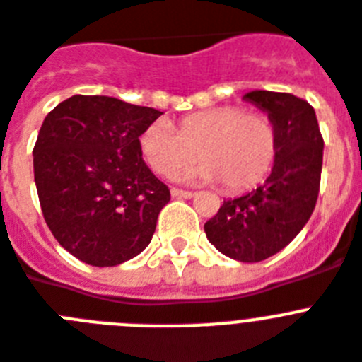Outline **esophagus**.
I'll use <instances>...</instances> for the list:
<instances>
[{"label":"esophagus","mask_w":362,"mask_h":362,"mask_svg":"<svg viewBox=\"0 0 362 362\" xmlns=\"http://www.w3.org/2000/svg\"><path fill=\"white\" fill-rule=\"evenodd\" d=\"M171 195L175 197V199H191V197L195 195V193H193V191H186V189H178V187H173Z\"/></svg>","instance_id":"obj_1"}]
</instances>
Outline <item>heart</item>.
<instances>
[{"mask_svg": "<svg viewBox=\"0 0 362 362\" xmlns=\"http://www.w3.org/2000/svg\"><path fill=\"white\" fill-rule=\"evenodd\" d=\"M139 151L156 175L171 178L193 160H202L187 178L221 180L224 189L243 191L269 175L278 153V130L263 112L215 106L182 117L176 130L154 121L139 136Z\"/></svg>", "mask_w": 362, "mask_h": 362, "instance_id": "obj_1", "label": "heart"}]
</instances>
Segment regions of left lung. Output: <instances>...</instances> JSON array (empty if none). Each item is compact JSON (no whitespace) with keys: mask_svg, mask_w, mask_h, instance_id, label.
<instances>
[{"mask_svg":"<svg viewBox=\"0 0 362 362\" xmlns=\"http://www.w3.org/2000/svg\"><path fill=\"white\" fill-rule=\"evenodd\" d=\"M245 99L274 121V167L256 189L224 200L204 232L224 256L257 263L287 247L311 217L320 191L324 139L315 108L300 97L254 90Z\"/></svg>","mask_w":362,"mask_h":362,"instance_id":"1","label":"left lung"}]
</instances>
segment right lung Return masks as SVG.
<instances>
[{
    "mask_svg": "<svg viewBox=\"0 0 362 362\" xmlns=\"http://www.w3.org/2000/svg\"><path fill=\"white\" fill-rule=\"evenodd\" d=\"M160 115L106 95H73L45 115L33 148L42 214L88 265H121L153 239L171 193L144 162L139 136Z\"/></svg>",
    "mask_w": 362,
    "mask_h": 362,
    "instance_id": "obj_1",
    "label": "right lung"
}]
</instances>
